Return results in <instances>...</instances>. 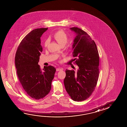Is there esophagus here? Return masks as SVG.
<instances>
[{
	"mask_svg": "<svg viewBox=\"0 0 127 127\" xmlns=\"http://www.w3.org/2000/svg\"><path fill=\"white\" fill-rule=\"evenodd\" d=\"M63 69V68H57L56 71H59L62 70Z\"/></svg>",
	"mask_w": 127,
	"mask_h": 127,
	"instance_id": "esophagus-1",
	"label": "esophagus"
}]
</instances>
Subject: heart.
I'll use <instances>...</instances> for the list:
<instances>
[{
  "label": "heart",
  "mask_w": 127,
  "mask_h": 127,
  "mask_svg": "<svg viewBox=\"0 0 127 127\" xmlns=\"http://www.w3.org/2000/svg\"><path fill=\"white\" fill-rule=\"evenodd\" d=\"M54 38L56 40L58 43L62 46H64L68 41V37L66 33L63 30H60L54 33ZM50 40L47 39L44 42V46L46 48L47 47L48 44L49 43Z\"/></svg>",
  "instance_id": "obj_1"
}]
</instances>
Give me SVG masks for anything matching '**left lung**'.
<instances>
[{
    "label": "left lung",
    "instance_id": "1",
    "mask_svg": "<svg viewBox=\"0 0 127 127\" xmlns=\"http://www.w3.org/2000/svg\"><path fill=\"white\" fill-rule=\"evenodd\" d=\"M76 34L73 45V57L79 69H66L64 87L75 101L87 99L95 90L99 74V55L96 43L86 32L76 27L70 28Z\"/></svg>",
    "mask_w": 127,
    "mask_h": 127
}]
</instances>
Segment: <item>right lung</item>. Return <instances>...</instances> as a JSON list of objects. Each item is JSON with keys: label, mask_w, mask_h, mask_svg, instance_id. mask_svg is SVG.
I'll return each mask as SVG.
<instances>
[{"label": "right lung", "mask_w": 127, "mask_h": 127, "mask_svg": "<svg viewBox=\"0 0 127 127\" xmlns=\"http://www.w3.org/2000/svg\"><path fill=\"white\" fill-rule=\"evenodd\" d=\"M48 29L37 28L28 33L22 40L15 57V64L19 81L31 98L42 99L50 92L56 69L49 65L41 69L38 63L42 48L40 37Z\"/></svg>", "instance_id": "add662e5"}]
</instances>
